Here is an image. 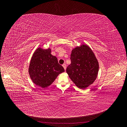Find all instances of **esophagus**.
<instances>
[{"instance_id": "obj_1", "label": "esophagus", "mask_w": 127, "mask_h": 127, "mask_svg": "<svg viewBox=\"0 0 127 127\" xmlns=\"http://www.w3.org/2000/svg\"><path fill=\"white\" fill-rule=\"evenodd\" d=\"M63 67L64 68V70H66V64H63Z\"/></svg>"}]
</instances>
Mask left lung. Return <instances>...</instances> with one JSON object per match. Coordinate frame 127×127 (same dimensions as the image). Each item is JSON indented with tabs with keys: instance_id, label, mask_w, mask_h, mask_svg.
Segmentation results:
<instances>
[{
	"instance_id": "obj_1",
	"label": "left lung",
	"mask_w": 127,
	"mask_h": 127,
	"mask_svg": "<svg viewBox=\"0 0 127 127\" xmlns=\"http://www.w3.org/2000/svg\"><path fill=\"white\" fill-rule=\"evenodd\" d=\"M70 60L66 72L75 85L85 88L93 84L97 77L99 66L91 48L85 44L75 48L71 51Z\"/></svg>"
}]
</instances>
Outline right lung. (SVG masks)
<instances>
[{
    "instance_id": "1",
    "label": "right lung",
    "mask_w": 127,
    "mask_h": 127,
    "mask_svg": "<svg viewBox=\"0 0 127 127\" xmlns=\"http://www.w3.org/2000/svg\"><path fill=\"white\" fill-rule=\"evenodd\" d=\"M64 71L56 56L51 54V50L38 48L31 60L29 72L34 84L42 88L50 85L60 73Z\"/></svg>"
}]
</instances>
